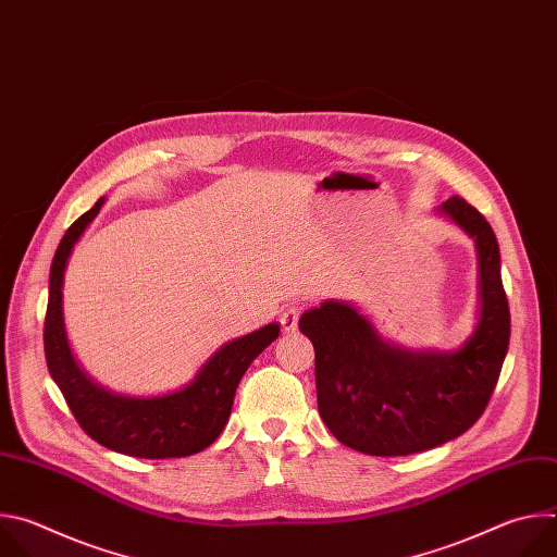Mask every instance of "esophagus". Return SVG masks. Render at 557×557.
<instances>
[{
  "instance_id": "1",
  "label": "esophagus",
  "mask_w": 557,
  "mask_h": 557,
  "mask_svg": "<svg viewBox=\"0 0 557 557\" xmlns=\"http://www.w3.org/2000/svg\"><path fill=\"white\" fill-rule=\"evenodd\" d=\"M299 314H301V306H299V304H286V306L282 308L280 324H282V331H284V333H293V331L297 329Z\"/></svg>"
}]
</instances>
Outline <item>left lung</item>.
Returning <instances> with one entry per match:
<instances>
[{
	"mask_svg": "<svg viewBox=\"0 0 557 557\" xmlns=\"http://www.w3.org/2000/svg\"><path fill=\"white\" fill-rule=\"evenodd\" d=\"M438 211L479 249L481 320L458 350L387 344L344 301H324L299 320L314 348L317 408L324 423L339 443L370 456H408L467 432L485 412L509 348L511 317L494 228L458 196Z\"/></svg>",
	"mask_w": 557,
	"mask_h": 557,
	"instance_id": "left-lung-1",
	"label": "left lung"
}]
</instances>
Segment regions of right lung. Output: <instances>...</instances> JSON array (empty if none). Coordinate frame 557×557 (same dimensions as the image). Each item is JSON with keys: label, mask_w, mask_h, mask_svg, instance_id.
Masks as SVG:
<instances>
[{"label": "right lung", "mask_w": 557, "mask_h": 557, "mask_svg": "<svg viewBox=\"0 0 557 557\" xmlns=\"http://www.w3.org/2000/svg\"><path fill=\"white\" fill-rule=\"evenodd\" d=\"M99 198L61 237L52 267L44 324L48 370L82 430L99 445L134 458H181L209 447L224 430L237 383L271 346L280 326L269 324L224 344L185 387L163 396H123L97 385L72 357L63 329V273L78 237L101 211Z\"/></svg>", "instance_id": "add662e5"}]
</instances>
